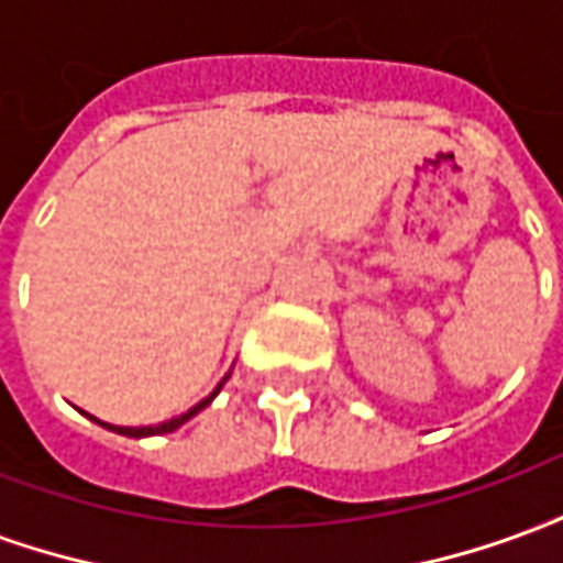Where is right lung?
<instances>
[{
    "label": "right lung",
    "mask_w": 563,
    "mask_h": 563,
    "mask_svg": "<svg viewBox=\"0 0 563 563\" xmlns=\"http://www.w3.org/2000/svg\"><path fill=\"white\" fill-rule=\"evenodd\" d=\"M225 379H229V374H225V377L220 379V386H217V389L210 391V395H208V398H205V401H198L196 407H189V410H186V413L174 416V419H168V422H162V424H147V428H126V424H108V422H102V419H96V416H90V419H92V422H99V424H102V428H108V431H114V434H123V437L172 434V431H177V428H180V424L189 422V419H192V416L201 413V410H205V407H208V404L213 401V398H217V395H220L222 383H225Z\"/></svg>",
    "instance_id": "add662e5"
}]
</instances>
